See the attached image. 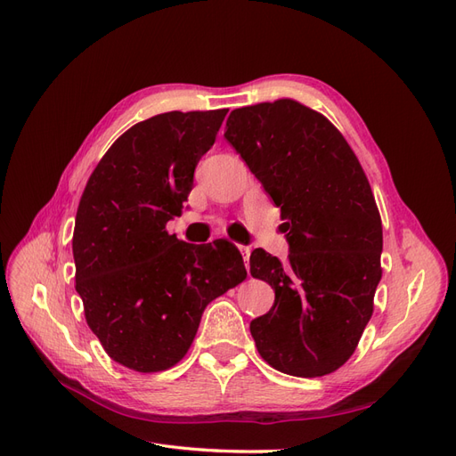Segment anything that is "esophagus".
<instances>
[{"label":"esophagus","instance_id":"esophagus-1","mask_svg":"<svg viewBox=\"0 0 456 456\" xmlns=\"http://www.w3.org/2000/svg\"><path fill=\"white\" fill-rule=\"evenodd\" d=\"M240 251H241V255H243V260H245V268L249 270V256H251V247H247V245H240Z\"/></svg>","mask_w":456,"mask_h":456}]
</instances>
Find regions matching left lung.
Here are the masks:
<instances>
[{"instance_id": "left-lung-1", "label": "left lung", "mask_w": 456, "mask_h": 456, "mask_svg": "<svg viewBox=\"0 0 456 456\" xmlns=\"http://www.w3.org/2000/svg\"><path fill=\"white\" fill-rule=\"evenodd\" d=\"M224 139L281 209L289 256L251 253L272 285L251 322L262 360L293 377H323L354 354L382 278V223L367 176L340 131L291 99L238 108Z\"/></svg>"}]
</instances>
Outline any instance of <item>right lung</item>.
Returning <instances> with one entry per match:
<instances>
[{
    "mask_svg": "<svg viewBox=\"0 0 456 456\" xmlns=\"http://www.w3.org/2000/svg\"><path fill=\"white\" fill-rule=\"evenodd\" d=\"M226 114L167 112L136 123L110 146L79 200L76 291L87 325L123 367L158 372L181 362L207 305L245 280L236 245H191L165 230Z\"/></svg>",
    "mask_w": 456,
    "mask_h": 456,
    "instance_id": "right-lung-1",
    "label": "right lung"
}]
</instances>
